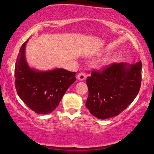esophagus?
<instances>
[{
  "label": "esophagus",
  "mask_w": 154,
  "mask_h": 154,
  "mask_svg": "<svg viewBox=\"0 0 154 154\" xmlns=\"http://www.w3.org/2000/svg\"><path fill=\"white\" fill-rule=\"evenodd\" d=\"M86 77H87V75H86L85 73H84V72H80V73L78 74L77 76V79H79V80H84V79H85Z\"/></svg>",
  "instance_id": "1"
}]
</instances>
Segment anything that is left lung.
<instances>
[{"instance_id":"1","label":"left lung","mask_w":154,"mask_h":154,"mask_svg":"<svg viewBox=\"0 0 154 154\" xmlns=\"http://www.w3.org/2000/svg\"><path fill=\"white\" fill-rule=\"evenodd\" d=\"M142 63H114L88 77L89 94L85 106L95 117L109 119L119 115L138 94Z\"/></svg>"}]
</instances>
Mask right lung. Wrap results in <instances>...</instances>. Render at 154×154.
<instances>
[{"mask_svg":"<svg viewBox=\"0 0 154 154\" xmlns=\"http://www.w3.org/2000/svg\"><path fill=\"white\" fill-rule=\"evenodd\" d=\"M26 41L16 61L15 87L18 95L37 114H50L56 109L69 86L75 82L76 72L57 68L38 71L29 66L25 58Z\"/></svg>","mask_w":154,"mask_h":154,"instance_id":"obj_1","label":"right lung"}]
</instances>
